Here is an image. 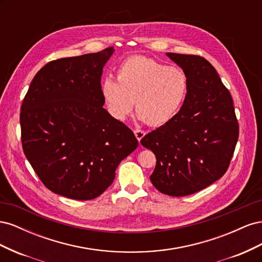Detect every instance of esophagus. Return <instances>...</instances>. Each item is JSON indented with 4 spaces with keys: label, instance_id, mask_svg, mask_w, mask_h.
Here are the masks:
<instances>
[{
    "label": "esophagus",
    "instance_id": "34e87169",
    "mask_svg": "<svg viewBox=\"0 0 262 262\" xmlns=\"http://www.w3.org/2000/svg\"><path fill=\"white\" fill-rule=\"evenodd\" d=\"M134 136H136V138L138 139V141L140 142L142 139L144 138V136H145V132L143 131V130H139V129H137V130H134Z\"/></svg>",
    "mask_w": 262,
    "mask_h": 262
}]
</instances>
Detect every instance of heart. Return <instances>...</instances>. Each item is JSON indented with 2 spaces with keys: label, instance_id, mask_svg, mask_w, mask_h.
Listing matches in <instances>:
<instances>
[{
  "label": "heart",
  "instance_id": "b5f03b06",
  "mask_svg": "<svg viewBox=\"0 0 262 262\" xmlns=\"http://www.w3.org/2000/svg\"><path fill=\"white\" fill-rule=\"evenodd\" d=\"M117 80L107 76L100 92L109 114L123 121L134 107L141 120L152 126L168 123L187 98L189 83L177 68L153 59L133 55L117 69Z\"/></svg>",
  "mask_w": 262,
  "mask_h": 262
}]
</instances>
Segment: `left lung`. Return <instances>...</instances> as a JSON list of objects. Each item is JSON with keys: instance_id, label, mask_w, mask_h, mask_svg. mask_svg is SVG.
Wrapping results in <instances>:
<instances>
[{"instance_id": "8db88e82", "label": "left lung", "mask_w": 262, "mask_h": 262, "mask_svg": "<svg viewBox=\"0 0 262 262\" xmlns=\"http://www.w3.org/2000/svg\"><path fill=\"white\" fill-rule=\"evenodd\" d=\"M186 74L184 105L141 144L156 156L150 181L164 194L184 196L207 188L227 170L238 140L233 99L211 63L199 55L166 53Z\"/></svg>"}]
</instances>
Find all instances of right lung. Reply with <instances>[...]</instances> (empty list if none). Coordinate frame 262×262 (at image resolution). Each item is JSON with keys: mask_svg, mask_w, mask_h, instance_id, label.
<instances>
[{"mask_svg": "<svg viewBox=\"0 0 262 262\" xmlns=\"http://www.w3.org/2000/svg\"><path fill=\"white\" fill-rule=\"evenodd\" d=\"M114 51L47 63L23 100L24 153L42 184L70 199L100 195L139 145L128 126L102 108V69Z\"/></svg>", "mask_w": 262, "mask_h": 262, "instance_id": "right-lung-1", "label": "right lung"}]
</instances>
